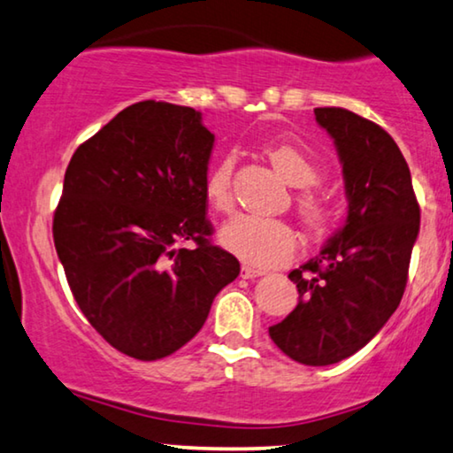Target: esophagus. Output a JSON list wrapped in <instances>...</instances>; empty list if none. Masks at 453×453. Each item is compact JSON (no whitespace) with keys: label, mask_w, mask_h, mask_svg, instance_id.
Returning a JSON list of instances; mask_svg holds the SVG:
<instances>
[{"label":"esophagus","mask_w":453,"mask_h":453,"mask_svg":"<svg viewBox=\"0 0 453 453\" xmlns=\"http://www.w3.org/2000/svg\"><path fill=\"white\" fill-rule=\"evenodd\" d=\"M266 271L263 269H254V266H248V265H242V279H257V277H263Z\"/></svg>","instance_id":"1"}]
</instances>
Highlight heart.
Here are the masks:
<instances>
[{
  "label": "heart",
  "mask_w": 453,
  "mask_h": 453,
  "mask_svg": "<svg viewBox=\"0 0 453 453\" xmlns=\"http://www.w3.org/2000/svg\"><path fill=\"white\" fill-rule=\"evenodd\" d=\"M273 168L288 180L291 187H299L296 195V209L305 229L322 234L333 221V203L314 184L320 178V170L311 154L302 145L281 142L271 143L265 150ZM234 160L226 157L215 164L205 178V199L215 211H229L234 205L232 193ZM219 240L229 252L258 269H271L289 263L296 254L297 238L289 224L281 219H265L257 215H235L221 227Z\"/></svg>",
  "instance_id": "obj_1"
}]
</instances>
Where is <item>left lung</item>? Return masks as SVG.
Wrapping results in <instances>:
<instances>
[{"instance_id":"1","label":"left lung","mask_w":453,"mask_h":453,"mask_svg":"<svg viewBox=\"0 0 453 453\" xmlns=\"http://www.w3.org/2000/svg\"><path fill=\"white\" fill-rule=\"evenodd\" d=\"M334 139L349 215L320 254L289 273L299 303L269 334L303 365H333L359 351L396 311L409 279L420 207L403 151L347 108H314Z\"/></svg>"}]
</instances>
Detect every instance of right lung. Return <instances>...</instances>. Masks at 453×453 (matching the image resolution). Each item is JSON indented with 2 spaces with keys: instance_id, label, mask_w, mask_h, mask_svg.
Segmentation results:
<instances>
[{
  "instance_id": "add662e5",
  "label": "right lung",
  "mask_w": 453,
  "mask_h": 453,
  "mask_svg": "<svg viewBox=\"0 0 453 453\" xmlns=\"http://www.w3.org/2000/svg\"><path fill=\"white\" fill-rule=\"evenodd\" d=\"M213 142L195 108L143 100L81 143L65 170L53 240L69 289L102 339L133 359L187 345L240 275L207 219Z\"/></svg>"
}]
</instances>
